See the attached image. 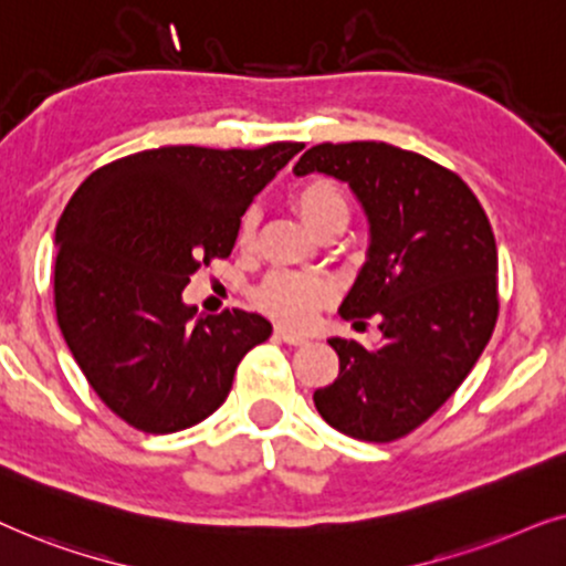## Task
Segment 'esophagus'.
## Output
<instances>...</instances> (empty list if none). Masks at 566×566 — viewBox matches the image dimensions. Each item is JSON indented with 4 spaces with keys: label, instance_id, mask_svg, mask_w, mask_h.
Segmentation results:
<instances>
[{
    "label": "esophagus",
    "instance_id": "esophagus-1",
    "mask_svg": "<svg viewBox=\"0 0 566 566\" xmlns=\"http://www.w3.org/2000/svg\"><path fill=\"white\" fill-rule=\"evenodd\" d=\"M276 336L282 338V342L292 344V346H303V344L311 342V338H307L305 334H297V331H292V328H284V326H279V328H276Z\"/></svg>",
    "mask_w": 566,
    "mask_h": 566
}]
</instances>
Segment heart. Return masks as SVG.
Returning <instances> with one entry per match:
<instances>
[{"instance_id":"b5f03b06","label":"heart","mask_w":566,"mask_h":566,"mask_svg":"<svg viewBox=\"0 0 566 566\" xmlns=\"http://www.w3.org/2000/svg\"><path fill=\"white\" fill-rule=\"evenodd\" d=\"M292 205L297 214L311 228L315 235L331 224H346L349 220V199H346L344 188L331 178H311L300 184L292 193ZM255 232V217L248 212L240 220L238 240L248 245ZM331 297L328 284L323 279L295 274V271H274L266 276L255 292V300L263 311L274 315V318L290 323V326H303L315 315V311Z\"/></svg>"}]
</instances>
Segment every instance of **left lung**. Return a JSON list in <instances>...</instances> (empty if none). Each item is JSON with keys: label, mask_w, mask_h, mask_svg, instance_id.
Wrapping results in <instances>:
<instances>
[{"label": "left lung", "mask_w": 566, "mask_h": 566, "mask_svg": "<svg viewBox=\"0 0 566 566\" xmlns=\"http://www.w3.org/2000/svg\"><path fill=\"white\" fill-rule=\"evenodd\" d=\"M307 172L349 186L367 217V261L338 313L378 315L382 334L380 344L328 338L338 378L315 390V409L354 440H398L455 394L492 338V224L455 172L386 142L311 147L295 165Z\"/></svg>", "instance_id": "1"}]
</instances>
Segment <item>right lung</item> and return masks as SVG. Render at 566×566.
Masks as SVG:
<instances>
[{"mask_svg": "<svg viewBox=\"0 0 566 566\" xmlns=\"http://www.w3.org/2000/svg\"><path fill=\"white\" fill-rule=\"evenodd\" d=\"M305 145L145 149L95 170L56 224L54 303L101 401L142 432H180L228 398L238 361L271 336L259 313L196 315L191 274L228 259L240 217Z\"/></svg>", "mask_w": 566, "mask_h": 566, "instance_id": "obj_1", "label": "right lung"}]
</instances>
